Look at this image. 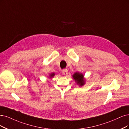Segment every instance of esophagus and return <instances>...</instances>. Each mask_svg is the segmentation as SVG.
I'll use <instances>...</instances> for the list:
<instances>
[{"label":"esophagus","mask_w":129,"mask_h":129,"mask_svg":"<svg viewBox=\"0 0 129 129\" xmlns=\"http://www.w3.org/2000/svg\"><path fill=\"white\" fill-rule=\"evenodd\" d=\"M62 73L64 75H66L68 73V70L67 69H63L62 70Z\"/></svg>","instance_id":"obj_1"}]
</instances>
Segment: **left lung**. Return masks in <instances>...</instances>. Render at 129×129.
Masks as SVG:
<instances>
[{
    "instance_id": "1",
    "label": "left lung",
    "mask_w": 129,
    "mask_h": 129,
    "mask_svg": "<svg viewBox=\"0 0 129 129\" xmlns=\"http://www.w3.org/2000/svg\"><path fill=\"white\" fill-rule=\"evenodd\" d=\"M73 79L77 82V84L80 85V86L84 84V76L81 73H75L73 75Z\"/></svg>"
}]
</instances>
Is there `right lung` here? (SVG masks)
Returning <instances> with one entry per match:
<instances>
[{
	"label": "right lung",
	"instance_id": "1",
	"mask_svg": "<svg viewBox=\"0 0 129 129\" xmlns=\"http://www.w3.org/2000/svg\"><path fill=\"white\" fill-rule=\"evenodd\" d=\"M54 75H55V74L54 73H52V74H51L50 75V77H53L54 76Z\"/></svg>",
	"mask_w": 129,
	"mask_h": 129
}]
</instances>
